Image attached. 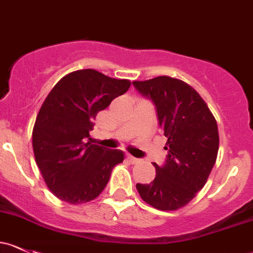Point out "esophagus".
<instances>
[{
	"label": "esophagus",
	"mask_w": 253,
	"mask_h": 253,
	"mask_svg": "<svg viewBox=\"0 0 253 253\" xmlns=\"http://www.w3.org/2000/svg\"><path fill=\"white\" fill-rule=\"evenodd\" d=\"M126 158L127 160L131 162V164H138V162H140V159L134 158V156H132L131 154H126Z\"/></svg>",
	"instance_id": "34e87169"
}]
</instances>
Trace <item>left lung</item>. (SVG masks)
<instances>
[{"label": "left lung", "instance_id": "8db88e82", "mask_svg": "<svg viewBox=\"0 0 253 253\" xmlns=\"http://www.w3.org/2000/svg\"><path fill=\"white\" fill-rule=\"evenodd\" d=\"M133 84L155 105L169 151L162 166L154 164L155 179L135 187L150 206L174 211L203 189L216 164L219 147L216 119L200 94L182 80L158 76Z\"/></svg>", "mask_w": 253, "mask_h": 253}]
</instances>
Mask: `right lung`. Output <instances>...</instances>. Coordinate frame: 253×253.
Masks as SVG:
<instances>
[{
	"mask_svg": "<svg viewBox=\"0 0 253 253\" xmlns=\"http://www.w3.org/2000/svg\"><path fill=\"white\" fill-rule=\"evenodd\" d=\"M129 86L128 80L84 69L60 79L44 99L33 129L34 154L47 187L62 201L94 200L114 167L124 161L121 150L87 140L97 114Z\"/></svg>",
	"mask_w": 253,
	"mask_h": 253,
	"instance_id": "add662e5",
	"label": "right lung"
}]
</instances>
